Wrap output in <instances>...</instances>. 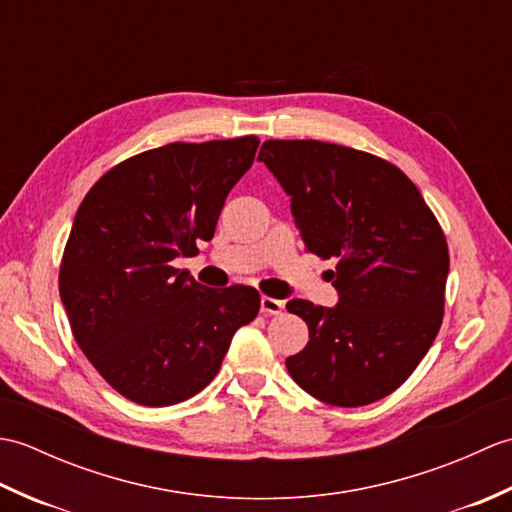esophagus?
<instances>
[{"label":"esophagus","mask_w":512,"mask_h":512,"mask_svg":"<svg viewBox=\"0 0 512 512\" xmlns=\"http://www.w3.org/2000/svg\"><path fill=\"white\" fill-rule=\"evenodd\" d=\"M284 301L273 299V297H262V312L264 314H281L284 312Z\"/></svg>","instance_id":"1"}]
</instances>
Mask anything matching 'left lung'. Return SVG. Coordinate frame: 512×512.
<instances>
[{
	"instance_id": "left-lung-1",
	"label": "left lung",
	"mask_w": 512,
	"mask_h": 512,
	"mask_svg": "<svg viewBox=\"0 0 512 512\" xmlns=\"http://www.w3.org/2000/svg\"><path fill=\"white\" fill-rule=\"evenodd\" d=\"M257 160L290 195L303 248L336 264V308L288 301L310 330L288 374L334 407L385 398L440 332L449 246L438 217L405 173L367 151L266 140Z\"/></svg>"
}]
</instances>
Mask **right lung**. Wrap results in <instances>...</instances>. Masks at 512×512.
Here are the masks:
<instances>
[{
	"mask_svg": "<svg viewBox=\"0 0 512 512\" xmlns=\"http://www.w3.org/2000/svg\"><path fill=\"white\" fill-rule=\"evenodd\" d=\"M257 136L169 143L118 162L85 195L59 268L76 343L127 400L167 407L220 372L259 312L253 286L204 288L171 262L209 242Z\"/></svg>",
	"mask_w": 512,
	"mask_h": 512,
	"instance_id": "1",
	"label": "right lung"
}]
</instances>
